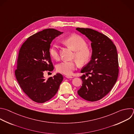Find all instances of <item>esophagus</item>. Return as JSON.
Here are the masks:
<instances>
[{"label":"esophagus","instance_id":"esophagus-1","mask_svg":"<svg viewBox=\"0 0 134 134\" xmlns=\"http://www.w3.org/2000/svg\"><path fill=\"white\" fill-rule=\"evenodd\" d=\"M65 77H66L67 78H73L72 76H67V75Z\"/></svg>","mask_w":134,"mask_h":134}]
</instances>
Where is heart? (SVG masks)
Segmentation results:
<instances>
[{"label": "heart", "instance_id": "heart-1", "mask_svg": "<svg viewBox=\"0 0 134 134\" xmlns=\"http://www.w3.org/2000/svg\"><path fill=\"white\" fill-rule=\"evenodd\" d=\"M64 42L75 51L73 58L76 59L79 65H85L90 61L92 52L87 47V42L82 37L78 35H72L65 38ZM59 43L55 42L49 49L50 55L55 59L59 58ZM77 65L76 61L63 62L57 65V70L64 75H70L76 69Z\"/></svg>", "mask_w": 134, "mask_h": 134}]
</instances>
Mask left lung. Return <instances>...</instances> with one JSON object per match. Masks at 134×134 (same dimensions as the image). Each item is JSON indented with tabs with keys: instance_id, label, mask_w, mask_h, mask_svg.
I'll return each mask as SVG.
<instances>
[{
	"instance_id": "obj_1",
	"label": "left lung",
	"mask_w": 134,
	"mask_h": 134,
	"mask_svg": "<svg viewBox=\"0 0 134 134\" xmlns=\"http://www.w3.org/2000/svg\"><path fill=\"white\" fill-rule=\"evenodd\" d=\"M92 43L91 61L81 70L82 86L77 91L83 99L96 102L105 97L115 84L119 72L117 49L106 35L91 28H77Z\"/></svg>"
}]
</instances>
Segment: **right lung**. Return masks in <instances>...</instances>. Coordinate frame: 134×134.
<instances>
[{
	"label": "right lung",
	"instance_id": "1",
	"mask_svg": "<svg viewBox=\"0 0 134 134\" xmlns=\"http://www.w3.org/2000/svg\"><path fill=\"white\" fill-rule=\"evenodd\" d=\"M63 33L55 29H44L30 36L19 49L15 76L22 90L34 102L43 103L50 100L63 80L60 74L47 79L43 77L46 71L54 70L51 43Z\"/></svg>",
	"mask_w": 134,
	"mask_h": 134
}]
</instances>
